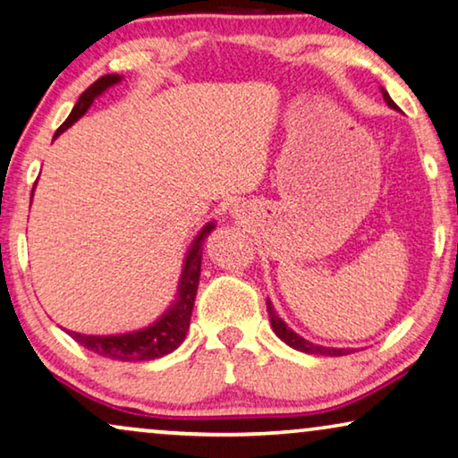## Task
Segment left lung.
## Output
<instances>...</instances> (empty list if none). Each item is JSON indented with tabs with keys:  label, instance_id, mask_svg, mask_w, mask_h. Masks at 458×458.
Returning <instances> with one entry per match:
<instances>
[{
	"label": "left lung",
	"instance_id": "left-lung-1",
	"mask_svg": "<svg viewBox=\"0 0 458 458\" xmlns=\"http://www.w3.org/2000/svg\"><path fill=\"white\" fill-rule=\"evenodd\" d=\"M382 98L386 100V105L391 108H397V105H394L393 98L388 97V92L382 88ZM267 310H269V318H271V327L273 331H276V335L284 341V344H288L290 347H294V350L298 352H304V353H317V356H345V353H350L352 350H345V347H341V350H337V347H323V345H315L310 344L309 339L300 337L298 333H294L290 329L288 325L284 323L282 318H279L276 315V310H273L271 302H267Z\"/></svg>",
	"mask_w": 458,
	"mask_h": 458
}]
</instances>
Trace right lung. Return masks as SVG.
Here are the masks:
<instances>
[{
  "label": "right lung",
  "mask_w": 458,
  "mask_h": 458,
  "mask_svg": "<svg viewBox=\"0 0 458 458\" xmlns=\"http://www.w3.org/2000/svg\"><path fill=\"white\" fill-rule=\"evenodd\" d=\"M119 81L121 76H117V73H108V76L98 78L90 88H86V90L80 94L76 106L72 108L70 117H67L64 125L57 129L55 138H59L67 127H72L80 117H84L94 98H98L106 88L119 84ZM34 185H37V182H34ZM214 228L216 224L209 222L201 228L199 234L193 238V242H191V247L187 250L185 263H182L179 290H176L179 294H176L174 304L170 306L156 323L146 327V329L123 333V335H81V333L76 331H67V335H72L80 345H84L86 350L119 361H146L162 358L166 356V353L174 352L176 347L182 344V339H185L189 331L191 312H193L197 285H199L201 276L203 242H206L208 234Z\"/></svg>",
  "instance_id": "add662e5"
}]
</instances>
